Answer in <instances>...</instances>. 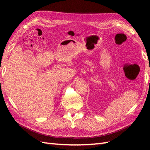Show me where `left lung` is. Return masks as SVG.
<instances>
[{"instance_id":"1","label":"left lung","mask_w":150,"mask_h":150,"mask_svg":"<svg viewBox=\"0 0 150 150\" xmlns=\"http://www.w3.org/2000/svg\"><path fill=\"white\" fill-rule=\"evenodd\" d=\"M149 83H150V81H149Z\"/></svg>"}]
</instances>
